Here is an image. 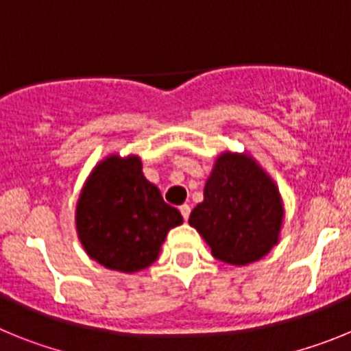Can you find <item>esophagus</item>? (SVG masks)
<instances>
[{
    "label": "esophagus",
    "instance_id": "obj_1",
    "mask_svg": "<svg viewBox=\"0 0 351 351\" xmlns=\"http://www.w3.org/2000/svg\"><path fill=\"white\" fill-rule=\"evenodd\" d=\"M179 210H181V214H182V218L184 219H188L190 218V213H191V207L188 206V204H182L181 207H179Z\"/></svg>",
    "mask_w": 351,
    "mask_h": 351
}]
</instances>
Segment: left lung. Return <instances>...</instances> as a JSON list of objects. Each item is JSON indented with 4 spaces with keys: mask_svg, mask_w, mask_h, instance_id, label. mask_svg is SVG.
<instances>
[{
    "mask_svg": "<svg viewBox=\"0 0 351 351\" xmlns=\"http://www.w3.org/2000/svg\"><path fill=\"white\" fill-rule=\"evenodd\" d=\"M283 221L280 188L247 151L216 156L204 200L188 219L214 258L239 267L271 253L280 243Z\"/></svg>",
    "mask_w": 351,
    "mask_h": 351,
    "instance_id": "1",
    "label": "left lung"
}]
</instances>
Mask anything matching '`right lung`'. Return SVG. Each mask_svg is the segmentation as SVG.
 <instances>
[{"label":"right lung","mask_w":351,"mask_h":351,"mask_svg":"<svg viewBox=\"0 0 351 351\" xmlns=\"http://www.w3.org/2000/svg\"><path fill=\"white\" fill-rule=\"evenodd\" d=\"M181 223V213L145 179L138 154L98 161L75 206L77 237L89 258L126 274L153 265L167 234Z\"/></svg>","instance_id":"right-lung-1"}]
</instances>
